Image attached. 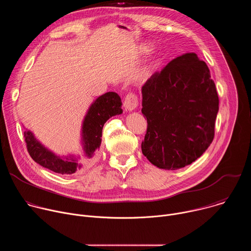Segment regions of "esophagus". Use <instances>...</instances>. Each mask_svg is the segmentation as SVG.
Returning a JSON list of instances; mask_svg holds the SVG:
<instances>
[{
    "instance_id": "34e87169",
    "label": "esophagus",
    "mask_w": 251,
    "mask_h": 251,
    "mask_svg": "<svg viewBox=\"0 0 251 251\" xmlns=\"http://www.w3.org/2000/svg\"><path fill=\"white\" fill-rule=\"evenodd\" d=\"M124 105V108L126 111H133L136 107L138 106V98L135 94H128L123 102Z\"/></svg>"
}]
</instances>
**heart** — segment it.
<instances>
[{
	"label": "heart",
	"mask_w": 251,
	"mask_h": 251,
	"mask_svg": "<svg viewBox=\"0 0 251 251\" xmlns=\"http://www.w3.org/2000/svg\"><path fill=\"white\" fill-rule=\"evenodd\" d=\"M153 50H154V45H153L152 43H150V42H144V43H142V44L138 45V47L136 48V55H137V56H140V57L146 56V55L150 54V53L153 51ZM155 62H156V60H155L153 63H151L150 65L144 67V68L141 69V70L139 71V74H138V75H137V77H138L139 80H144V79H146V78L149 76L151 68H152V65H154Z\"/></svg>",
	"instance_id": "obj_1"
}]
</instances>
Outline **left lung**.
Listing matches in <instances>:
<instances>
[{
  "label": "left lung",
  "instance_id": "obj_1",
  "mask_svg": "<svg viewBox=\"0 0 251 251\" xmlns=\"http://www.w3.org/2000/svg\"><path fill=\"white\" fill-rule=\"evenodd\" d=\"M142 97L148 128L141 148L151 164L176 170L205 152L214 136L219 96L197 53L177 56L153 75L142 86Z\"/></svg>",
  "mask_w": 251,
  "mask_h": 251
}]
</instances>
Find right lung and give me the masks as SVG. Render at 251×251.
Returning a JSON list of instances; mask_svg holds the SVG:
<instances>
[{
    "label": "right lung",
    "instance_id": "right-lung-1",
    "mask_svg": "<svg viewBox=\"0 0 251 251\" xmlns=\"http://www.w3.org/2000/svg\"><path fill=\"white\" fill-rule=\"evenodd\" d=\"M121 106V98L115 92H106L91 103L81 124L82 156L78 154L58 155L42 144L31 131L25 129L24 134L30 157L35 163L60 175H73L82 171L97 156L105 122L112 116L122 114Z\"/></svg>",
    "mask_w": 251,
    "mask_h": 251
}]
</instances>
